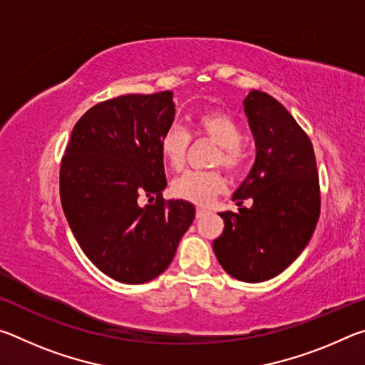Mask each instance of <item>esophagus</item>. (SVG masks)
I'll use <instances>...</instances> for the list:
<instances>
[{
	"label": "esophagus",
	"mask_w": 365,
	"mask_h": 365,
	"mask_svg": "<svg viewBox=\"0 0 365 365\" xmlns=\"http://www.w3.org/2000/svg\"><path fill=\"white\" fill-rule=\"evenodd\" d=\"M206 214V207H197L196 209V217H202Z\"/></svg>",
	"instance_id": "34e87169"
}]
</instances>
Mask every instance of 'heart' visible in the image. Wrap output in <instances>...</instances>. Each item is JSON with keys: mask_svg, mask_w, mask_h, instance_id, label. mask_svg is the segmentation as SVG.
<instances>
[{"mask_svg": "<svg viewBox=\"0 0 365 365\" xmlns=\"http://www.w3.org/2000/svg\"><path fill=\"white\" fill-rule=\"evenodd\" d=\"M195 133L207 137L219 151L214 154V164H220L230 172H238L245 165L246 153L242 145L243 130L230 114L219 109L202 110L193 120ZM190 133L180 123H170L160 137V154L170 169H180L190 146ZM224 178L217 170H187L172 182V193L183 201L205 206L224 190Z\"/></svg>", "mask_w": 365, "mask_h": 365, "instance_id": "heart-1", "label": "heart"}]
</instances>
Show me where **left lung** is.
<instances>
[{
    "mask_svg": "<svg viewBox=\"0 0 365 365\" xmlns=\"http://www.w3.org/2000/svg\"><path fill=\"white\" fill-rule=\"evenodd\" d=\"M243 106L256 160L233 193L238 212L219 214L225 227L212 248L228 275L257 283L282 274L306 248L319 220L320 191L311 140L283 104L252 90Z\"/></svg>",
    "mask_w": 365,
    "mask_h": 365,
    "instance_id": "8db88e82",
    "label": "left lung"
}]
</instances>
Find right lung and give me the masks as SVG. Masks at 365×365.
I'll use <instances>...</instances> for the list:
<instances>
[{"label":"right lung","instance_id":"1","mask_svg":"<svg viewBox=\"0 0 365 365\" xmlns=\"http://www.w3.org/2000/svg\"><path fill=\"white\" fill-rule=\"evenodd\" d=\"M174 115L172 91L103 101L80 117L61 163V202L73 237L120 283L163 274L195 219L191 202L163 197L159 143ZM141 197L150 205L140 207Z\"/></svg>","mask_w":365,"mask_h":365}]
</instances>
